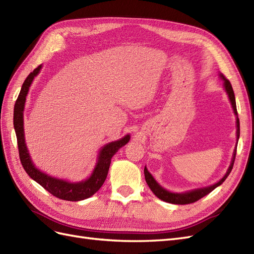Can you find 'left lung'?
Instances as JSON below:
<instances>
[{
	"label": "left lung",
	"instance_id": "left-lung-1",
	"mask_svg": "<svg viewBox=\"0 0 254 254\" xmlns=\"http://www.w3.org/2000/svg\"><path fill=\"white\" fill-rule=\"evenodd\" d=\"M220 78L224 80L225 90H226L227 94L229 96L230 102H231L234 114L236 115V128H237L236 129V136H237V141H238V139H240V120H238V114H237V110H236V102H235L234 92H233L231 83H230V81L225 77L224 75L220 74ZM235 156H236V147H235L234 152H233V158H232V161H231V164H230L226 175L222 177V178L218 182L213 184V186L206 187V188L196 189V190H193L186 191V193H172V191L163 189L155 179H153V177L147 171V168H146V166L144 168L145 180H146V182H147L149 189L152 190V193L155 194L159 199H161V200H163L165 202L174 203V204H189V203H193V202L199 200V199H200V198L204 197L205 195L211 193V191L214 189H216L217 187H219L220 184L227 179V177L229 176L230 173H231L232 168H233Z\"/></svg>",
	"mask_w": 254,
	"mask_h": 254
}]
</instances>
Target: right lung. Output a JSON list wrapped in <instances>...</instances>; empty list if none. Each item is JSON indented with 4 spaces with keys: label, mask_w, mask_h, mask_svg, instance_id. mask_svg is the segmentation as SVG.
Returning a JSON list of instances; mask_svg holds the SVG:
<instances>
[{
    "label": "right lung",
    "mask_w": 254,
    "mask_h": 254,
    "mask_svg": "<svg viewBox=\"0 0 254 254\" xmlns=\"http://www.w3.org/2000/svg\"><path fill=\"white\" fill-rule=\"evenodd\" d=\"M41 70V65L36 67L30 73L26 79L22 84L20 94L14 104L13 110V127L16 130L18 147H19V156L23 168H24L27 175L39 183L42 188H44L52 195L67 201H79L87 199L94 195L96 191L101 189L104 184L107 175H108L109 166L111 163V158L114 156L121 147L126 145L129 140L130 135L127 134L123 139L106 144L99 151L97 163L94 167L93 173L87 180L80 182H68L63 179H57L55 177H51L50 175L41 172L40 170L34 165L32 159H30L29 152L27 150L24 137V128H23V111L26 101V95L30 84H32L34 78L39 74Z\"/></svg>",
    "instance_id": "add662e5"
}]
</instances>
